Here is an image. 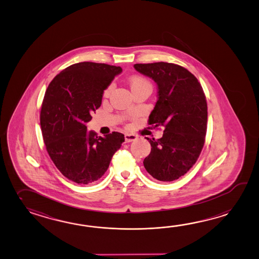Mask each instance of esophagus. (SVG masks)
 Listing matches in <instances>:
<instances>
[{
    "instance_id": "34e87169",
    "label": "esophagus",
    "mask_w": 259,
    "mask_h": 259,
    "mask_svg": "<svg viewBox=\"0 0 259 259\" xmlns=\"http://www.w3.org/2000/svg\"><path fill=\"white\" fill-rule=\"evenodd\" d=\"M137 138H138L135 135H131V134H125V136H124V139H125L126 143L135 141V140H137Z\"/></svg>"
}]
</instances>
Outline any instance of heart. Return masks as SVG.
Returning <instances> with one entry per match:
<instances>
[{"label":"heart","mask_w":259,"mask_h":259,"mask_svg":"<svg viewBox=\"0 0 259 259\" xmlns=\"http://www.w3.org/2000/svg\"><path fill=\"white\" fill-rule=\"evenodd\" d=\"M130 85H131V89L132 91L136 90L137 88L140 87H143V85H150V81L145 79L143 77H139V76H135L131 78L130 80ZM111 89L112 87L109 85L105 91H104V97H108L109 95V93L111 92Z\"/></svg>","instance_id":"1"}]
</instances>
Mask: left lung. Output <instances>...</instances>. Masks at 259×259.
I'll list each match as a JSON object with an SVG mask.
<instances>
[{"label":"left lung","instance_id":"1","mask_svg":"<svg viewBox=\"0 0 259 259\" xmlns=\"http://www.w3.org/2000/svg\"><path fill=\"white\" fill-rule=\"evenodd\" d=\"M134 67L157 83L158 100L149 124L164 128L162 138H146L151 150L144 167L152 178L171 182L184 176L201 154L207 130L206 98L195 76L179 65L156 62Z\"/></svg>","mask_w":259,"mask_h":259}]
</instances>
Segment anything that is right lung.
<instances>
[{"mask_svg":"<svg viewBox=\"0 0 259 259\" xmlns=\"http://www.w3.org/2000/svg\"><path fill=\"white\" fill-rule=\"evenodd\" d=\"M121 71L108 64L80 62L62 70L47 87L40 114L46 150L64 177L77 184L100 179L124 142L121 133L102 138L85 125L101 106L104 90Z\"/></svg>","mask_w":259,"mask_h":259,"instance_id":"1","label":"right lung"}]
</instances>
